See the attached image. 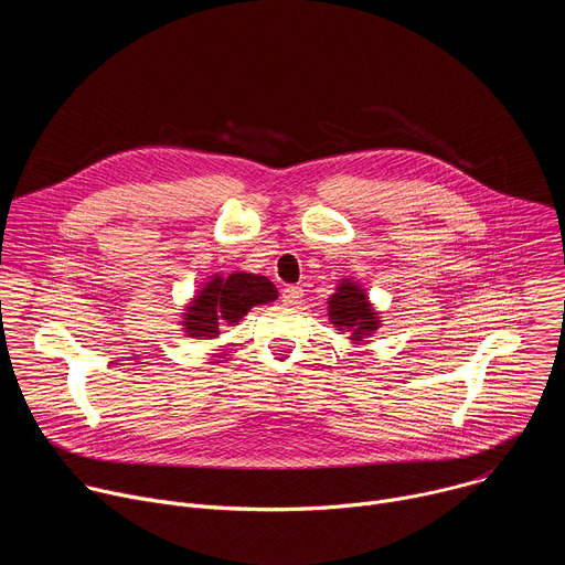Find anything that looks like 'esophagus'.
Instances as JSON below:
<instances>
[{
    "instance_id": "esophagus-1",
    "label": "esophagus",
    "mask_w": 565,
    "mask_h": 565,
    "mask_svg": "<svg viewBox=\"0 0 565 565\" xmlns=\"http://www.w3.org/2000/svg\"><path fill=\"white\" fill-rule=\"evenodd\" d=\"M301 297H303V288H301V286H286V288L281 290V299H284V303H288V306L299 303Z\"/></svg>"
}]
</instances>
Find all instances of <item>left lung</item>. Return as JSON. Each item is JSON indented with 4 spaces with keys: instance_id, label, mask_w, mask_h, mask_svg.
<instances>
[{
    "instance_id": "1",
    "label": "left lung",
    "mask_w": 565,
    "mask_h": 565,
    "mask_svg": "<svg viewBox=\"0 0 565 565\" xmlns=\"http://www.w3.org/2000/svg\"><path fill=\"white\" fill-rule=\"evenodd\" d=\"M327 303L329 321L340 335H349L351 344H364L382 327V317L373 308L366 288L351 277L340 279Z\"/></svg>"
}]
</instances>
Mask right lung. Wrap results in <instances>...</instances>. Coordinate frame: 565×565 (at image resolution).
<instances>
[{
    "mask_svg": "<svg viewBox=\"0 0 565 565\" xmlns=\"http://www.w3.org/2000/svg\"><path fill=\"white\" fill-rule=\"evenodd\" d=\"M279 297L275 284L255 273L234 270L232 275H212L194 292L190 303L181 312L179 327H183L190 340H216L221 327H234L244 319L250 308L270 303Z\"/></svg>",
    "mask_w": 565,
    "mask_h": 565,
    "instance_id": "add662e5",
    "label": "right lung"
}]
</instances>
